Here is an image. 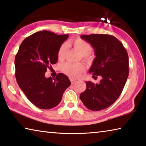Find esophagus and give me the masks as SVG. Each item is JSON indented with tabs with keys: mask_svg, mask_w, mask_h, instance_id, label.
Masks as SVG:
<instances>
[{
	"mask_svg": "<svg viewBox=\"0 0 146 146\" xmlns=\"http://www.w3.org/2000/svg\"><path fill=\"white\" fill-rule=\"evenodd\" d=\"M70 80H71V84H74V83L77 82V80H74V79H72V78H71Z\"/></svg>",
	"mask_w": 146,
	"mask_h": 146,
	"instance_id": "1",
	"label": "esophagus"
}]
</instances>
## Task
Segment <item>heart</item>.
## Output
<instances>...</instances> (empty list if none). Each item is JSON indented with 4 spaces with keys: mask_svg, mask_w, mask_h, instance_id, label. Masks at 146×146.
I'll return each mask as SVG.
<instances>
[{
    "mask_svg": "<svg viewBox=\"0 0 146 146\" xmlns=\"http://www.w3.org/2000/svg\"><path fill=\"white\" fill-rule=\"evenodd\" d=\"M70 44L73 46L76 51L82 55L85 60H89V54L92 51V47L90 44L80 38H77L70 41ZM66 53V46L65 44L61 45L58 51V57L62 60H64ZM63 70L68 75L73 78L79 77L85 70V66L83 64H71L66 63L63 66Z\"/></svg>",
    "mask_w": 146,
    "mask_h": 146,
    "instance_id": "1",
    "label": "heart"
}]
</instances>
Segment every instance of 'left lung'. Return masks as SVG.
<instances>
[{
    "instance_id": "left-lung-1",
    "label": "left lung",
    "mask_w": 146,
    "mask_h": 146,
    "mask_svg": "<svg viewBox=\"0 0 146 146\" xmlns=\"http://www.w3.org/2000/svg\"><path fill=\"white\" fill-rule=\"evenodd\" d=\"M80 38L91 44L95 58L89 73L101 76L98 84L86 81V90L80 99L86 107L94 111L112 105L121 95L129 75L128 54L123 44L108 34H92Z\"/></svg>"
}]
</instances>
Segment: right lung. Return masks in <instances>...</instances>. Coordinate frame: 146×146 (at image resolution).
Here are the masks:
<instances>
[{"label": "right lung", "mask_w": 146, "mask_h": 146, "mask_svg": "<svg viewBox=\"0 0 146 146\" xmlns=\"http://www.w3.org/2000/svg\"><path fill=\"white\" fill-rule=\"evenodd\" d=\"M68 37L47 31L36 32L23 40L15 56L17 84L29 100L41 109L58 105L71 85L63 73H58L55 78L45 76L47 68L57 62L58 49Z\"/></svg>", "instance_id": "obj_1"}]
</instances>
